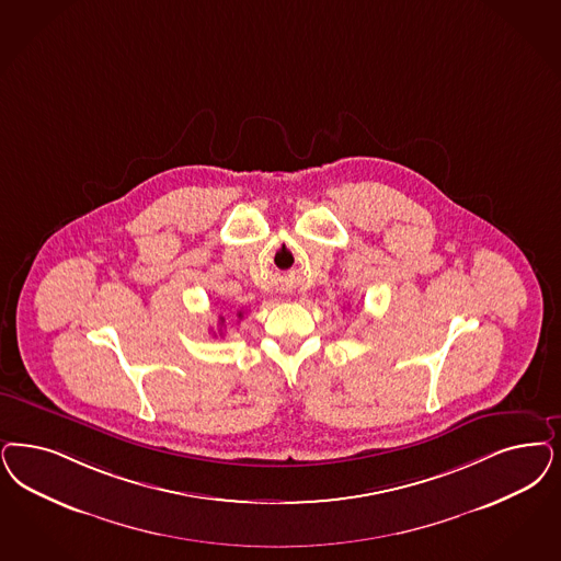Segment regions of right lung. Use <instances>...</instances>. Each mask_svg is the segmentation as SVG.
I'll list each match as a JSON object with an SVG mask.
<instances>
[{"label": "right lung", "mask_w": 561, "mask_h": 561, "mask_svg": "<svg viewBox=\"0 0 561 561\" xmlns=\"http://www.w3.org/2000/svg\"><path fill=\"white\" fill-rule=\"evenodd\" d=\"M238 317H242V312H238ZM221 323H224V317H221Z\"/></svg>", "instance_id": "1"}]
</instances>
